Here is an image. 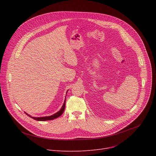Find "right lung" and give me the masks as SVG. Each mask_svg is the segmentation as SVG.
I'll list each match as a JSON object with an SVG mask.
<instances>
[{
    "label": "right lung",
    "instance_id": "obj_1",
    "mask_svg": "<svg viewBox=\"0 0 156 156\" xmlns=\"http://www.w3.org/2000/svg\"><path fill=\"white\" fill-rule=\"evenodd\" d=\"M65 104H66V99H65V101H64V104H63V105H62V108H61V110H60L59 111L57 112H56L55 114H53V115L50 116L41 117V118H35V117H31V116H30V115H29V114H27L26 112H25V113L27 114V115H28L29 117H30V118H33V119H35V120H37V121H43L52 120V119H55V118H58V117H59L60 116H61V115H62V113L64 112V109H65Z\"/></svg>",
    "mask_w": 156,
    "mask_h": 156
}]
</instances>
